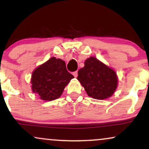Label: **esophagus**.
I'll list each match as a JSON object with an SVG mask.
<instances>
[{
  "label": "esophagus",
  "instance_id": "1",
  "mask_svg": "<svg viewBox=\"0 0 149 149\" xmlns=\"http://www.w3.org/2000/svg\"><path fill=\"white\" fill-rule=\"evenodd\" d=\"M72 74L74 75V77H77V76H78V72H77V71H75V72L72 73Z\"/></svg>",
  "mask_w": 149,
  "mask_h": 149
}]
</instances>
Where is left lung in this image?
Returning a JSON list of instances; mask_svg holds the SVG:
<instances>
[{
	"instance_id": "8db88e82",
	"label": "left lung",
	"mask_w": 149,
	"mask_h": 149,
	"mask_svg": "<svg viewBox=\"0 0 149 149\" xmlns=\"http://www.w3.org/2000/svg\"><path fill=\"white\" fill-rule=\"evenodd\" d=\"M77 79L87 95L97 100L111 97L118 84L115 71L94 57L85 60L84 67L78 71Z\"/></svg>"
}]
</instances>
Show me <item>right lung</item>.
<instances>
[{"label":"right lung","mask_w":149,"mask_h":149,"mask_svg":"<svg viewBox=\"0 0 149 149\" xmlns=\"http://www.w3.org/2000/svg\"><path fill=\"white\" fill-rule=\"evenodd\" d=\"M73 78L74 76L66 70L64 61L53 57L33 71L32 90L38 93L41 100H54L60 97Z\"/></svg>","instance_id":"obj_1"}]
</instances>
